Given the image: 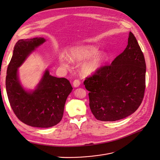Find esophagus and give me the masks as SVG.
Instances as JSON below:
<instances>
[{
    "instance_id": "obj_1",
    "label": "esophagus",
    "mask_w": 160,
    "mask_h": 160,
    "mask_svg": "<svg viewBox=\"0 0 160 160\" xmlns=\"http://www.w3.org/2000/svg\"><path fill=\"white\" fill-rule=\"evenodd\" d=\"M72 85L75 87V88H78L79 85H80V82L79 80H75L72 82Z\"/></svg>"
}]
</instances>
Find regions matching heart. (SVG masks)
Here are the masks:
<instances>
[{
  "instance_id": "1",
  "label": "heart",
  "mask_w": 160,
  "mask_h": 160,
  "mask_svg": "<svg viewBox=\"0 0 160 160\" xmlns=\"http://www.w3.org/2000/svg\"><path fill=\"white\" fill-rule=\"evenodd\" d=\"M98 49L95 46H81L70 50L68 53V58L71 62H80L87 59L80 66L79 71L83 76L91 75L100 68L107 60L108 56L104 52L96 53ZM59 62L62 66L68 67V61L64 56H61Z\"/></svg>"
}]
</instances>
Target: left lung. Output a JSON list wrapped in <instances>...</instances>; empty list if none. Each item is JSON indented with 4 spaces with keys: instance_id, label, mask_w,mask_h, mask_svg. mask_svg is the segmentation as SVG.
<instances>
[{
    "instance_id": "8db88e82",
    "label": "left lung",
    "mask_w": 160,
    "mask_h": 160,
    "mask_svg": "<svg viewBox=\"0 0 160 160\" xmlns=\"http://www.w3.org/2000/svg\"><path fill=\"white\" fill-rule=\"evenodd\" d=\"M146 65L132 32L125 50L110 65L101 66L83 82L89 91V106L96 119L115 121L134 113L146 89Z\"/></svg>"
}]
</instances>
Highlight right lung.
Masks as SVG:
<instances>
[{
  "instance_id": "add662e5",
  "label": "right lung",
  "mask_w": 160,
  "mask_h": 160,
  "mask_svg": "<svg viewBox=\"0 0 160 160\" xmlns=\"http://www.w3.org/2000/svg\"><path fill=\"white\" fill-rule=\"evenodd\" d=\"M45 41L43 38L18 41L6 78V92L14 114L25 124L37 128H50L61 121L66 99L72 89L68 80L50 75L48 69L34 91L28 92L20 85L18 68Z\"/></svg>"
}]
</instances>
